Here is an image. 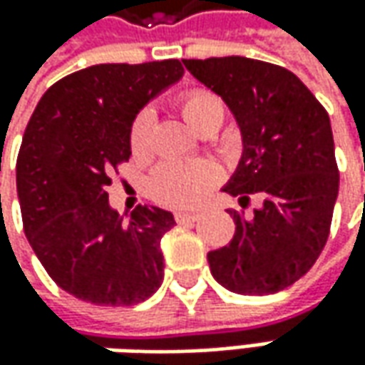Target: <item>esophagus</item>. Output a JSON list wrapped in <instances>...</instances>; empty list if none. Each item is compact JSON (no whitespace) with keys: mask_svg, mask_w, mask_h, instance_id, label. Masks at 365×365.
I'll use <instances>...</instances> for the list:
<instances>
[{"mask_svg":"<svg viewBox=\"0 0 365 365\" xmlns=\"http://www.w3.org/2000/svg\"><path fill=\"white\" fill-rule=\"evenodd\" d=\"M197 218H200V212H175V220L180 222V224H182V222H195L197 220Z\"/></svg>","mask_w":365,"mask_h":365,"instance_id":"obj_1","label":"esophagus"}]
</instances>
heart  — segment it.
Listing matches in <instances>:
<instances>
[{
	"label": "heart",
	"instance_id": "b5f03b06",
	"mask_svg": "<svg viewBox=\"0 0 365 365\" xmlns=\"http://www.w3.org/2000/svg\"><path fill=\"white\" fill-rule=\"evenodd\" d=\"M180 110L195 131L207 135L218 131L226 119V105L220 96L207 88L194 86L178 96ZM129 147L135 159H147L153 147V113L141 108L129 127ZM222 180V173L212 161H168L159 165L151 178L155 200L171 207L197 206L212 187Z\"/></svg>",
	"mask_w": 365,
	"mask_h": 365
}]
</instances>
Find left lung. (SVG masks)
Returning <instances> with one entry per match:
<instances>
[{"label": "left lung", "instance_id": "8db88e82", "mask_svg": "<svg viewBox=\"0 0 365 365\" xmlns=\"http://www.w3.org/2000/svg\"><path fill=\"white\" fill-rule=\"evenodd\" d=\"M224 98L245 153L224 192L260 207L230 210L232 240L207 252L214 279L240 295H270L299 281L329 238L339 192L329 115L291 70L245 56L183 60Z\"/></svg>", "mask_w": 365, "mask_h": 365}]
</instances>
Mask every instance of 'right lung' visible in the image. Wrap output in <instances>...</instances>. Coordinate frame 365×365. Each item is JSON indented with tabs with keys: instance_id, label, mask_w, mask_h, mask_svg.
<instances>
[{
	"instance_id": "obj_1",
	"label": "right lung",
	"mask_w": 365,
	"mask_h": 365,
	"mask_svg": "<svg viewBox=\"0 0 365 365\" xmlns=\"http://www.w3.org/2000/svg\"><path fill=\"white\" fill-rule=\"evenodd\" d=\"M182 74L180 60L88 66L54 82L26 127L16 165L24 232L52 281L81 301L131 307L163 281L173 214L137 206L125 220L107 185L131 158L133 117Z\"/></svg>"
}]
</instances>
